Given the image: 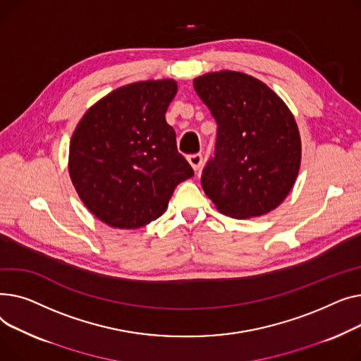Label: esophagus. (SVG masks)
Instances as JSON below:
<instances>
[{
	"label": "esophagus",
	"mask_w": 361,
	"mask_h": 361,
	"mask_svg": "<svg viewBox=\"0 0 361 361\" xmlns=\"http://www.w3.org/2000/svg\"><path fill=\"white\" fill-rule=\"evenodd\" d=\"M188 161H189L190 166L194 167V171H198V169H200L201 164H202V154H200V153L190 154V156H188Z\"/></svg>",
	"instance_id": "esophagus-1"
}]
</instances>
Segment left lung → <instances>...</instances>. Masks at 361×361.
I'll list each match as a JSON object with an SVG mask.
<instances>
[{
	"instance_id": "1",
	"label": "left lung",
	"mask_w": 361,
	"mask_h": 361,
	"mask_svg": "<svg viewBox=\"0 0 361 361\" xmlns=\"http://www.w3.org/2000/svg\"><path fill=\"white\" fill-rule=\"evenodd\" d=\"M194 89L217 122L214 157L201 175L207 197L233 219L277 208L302 159L298 123L286 103L258 78L238 71L201 75Z\"/></svg>"
}]
</instances>
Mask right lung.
<instances>
[{"label": "right lung", "instance_id": "1", "mask_svg": "<svg viewBox=\"0 0 361 361\" xmlns=\"http://www.w3.org/2000/svg\"><path fill=\"white\" fill-rule=\"evenodd\" d=\"M175 80L133 82L104 96L84 114L70 144V176L99 220L140 228L159 219L175 188L194 171L178 152L164 114Z\"/></svg>", "mask_w": 361, "mask_h": 361}]
</instances>
